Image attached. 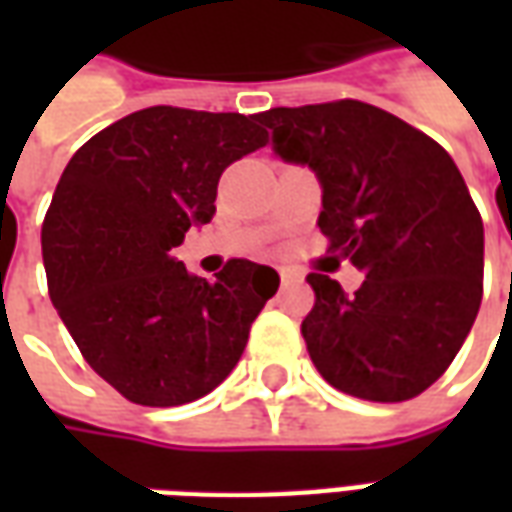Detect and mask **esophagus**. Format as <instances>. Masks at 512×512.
<instances>
[{"label": "esophagus", "instance_id": "esophagus-1", "mask_svg": "<svg viewBox=\"0 0 512 512\" xmlns=\"http://www.w3.org/2000/svg\"><path fill=\"white\" fill-rule=\"evenodd\" d=\"M279 279H282V285H290V282H301V274L290 271V268H279Z\"/></svg>", "mask_w": 512, "mask_h": 512}]
</instances>
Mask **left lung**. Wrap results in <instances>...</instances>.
Instances as JSON below:
<instances>
[{"label": "left lung", "instance_id": "1", "mask_svg": "<svg viewBox=\"0 0 512 512\" xmlns=\"http://www.w3.org/2000/svg\"><path fill=\"white\" fill-rule=\"evenodd\" d=\"M257 120L323 186L321 233L365 282L310 274L312 365L373 403L422 395L461 351L483 301V219L450 153L365 101L277 106Z\"/></svg>", "mask_w": 512, "mask_h": 512}]
</instances>
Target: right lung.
Listing matches in <instances>:
<instances>
[{"label": "right lung", "instance_id": "1", "mask_svg": "<svg viewBox=\"0 0 512 512\" xmlns=\"http://www.w3.org/2000/svg\"><path fill=\"white\" fill-rule=\"evenodd\" d=\"M268 145L257 115L150 106L87 139L43 219L49 296L106 384L139 406H183L233 373L279 274L244 257L216 282L172 257L211 222L216 186Z\"/></svg>", "mask_w": 512, "mask_h": 512}]
</instances>
